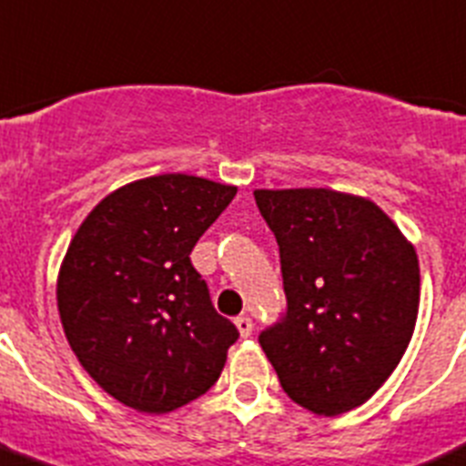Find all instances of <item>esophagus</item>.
<instances>
[{
  "instance_id": "obj_1",
  "label": "esophagus",
  "mask_w": 466,
  "mask_h": 466,
  "mask_svg": "<svg viewBox=\"0 0 466 466\" xmlns=\"http://www.w3.org/2000/svg\"><path fill=\"white\" fill-rule=\"evenodd\" d=\"M234 324H237L241 338H248L250 333H253V319H250V317H246V315L237 317V319H234Z\"/></svg>"
}]
</instances>
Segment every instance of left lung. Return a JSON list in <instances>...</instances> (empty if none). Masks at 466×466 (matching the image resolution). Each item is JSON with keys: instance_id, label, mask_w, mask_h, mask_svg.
Returning <instances> with one entry per match:
<instances>
[{"instance_id": "1", "label": "left lung", "mask_w": 466, "mask_h": 466, "mask_svg": "<svg viewBox=\"0 0 466 466\" xmlns=\"http://www.w3.org/2000/svg\"><path fill=\"white\" fill-rule=\"evenodd\" d=\"M280 248L287 310L259 345L282 390L319 416L354 410L398 368L419 315L416 250L375 202L255 190Z\"/></svg>"}]
</instances>
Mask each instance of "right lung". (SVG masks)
<instances>
[{"label":"right lung","mask_w":466,"mask_h":466,"mask_svg":"<svg viewBox=\"0 0 466 466\" xmlns=\"http://www.w3.org/2000/svg\"><path fill=\"white\" fill-rule=\"evenodd\" d=\"M234 195L190 174L149 177L101 199L73 237L56 280L64 333L126 407L167 414L218 381L238 331L190 253Z\"/></svg>","instance_id":"right-lung-1"}]
</instances>
